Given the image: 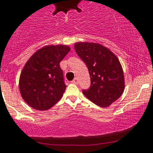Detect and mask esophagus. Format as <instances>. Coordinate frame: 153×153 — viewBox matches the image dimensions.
I'll use <instances>...</instances> for the list:
<instances>
[{
    "mask_svg": "<svg viewBox=\"0 0 153 153\" xmlns=\"http://www.w3.org/2000/svg\"><path fill=\"white\" fill-rule=\"evenodd\" d=\"M72 83H74V84H77V83H78V80H77V79H76V78H74V79H73Z\"/></svg>",
    "mask_w": 153,
    "mask_h": 153,
    "instance_id": "1",
    "label": "esophagus"
}]
</instances>
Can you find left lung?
Wrapping results in <instances>:
<instances>
[{"instance_id":"obj_1","label":"left lung","mask_w":153,"mask_h":153,"mask_svg":"<svg viewBox=\"0 0 153 153\" xmlns=\"http://www.w3.org/2000/svg\"><path fill=\"white\" fill-rule=\"evenodd\" d=\"M75 51L88 68L91 84L83 93L91 102L107 107L120 98L125 82L122 66L117 56L100 44L78 42Z\"/></svg>"}]
</instances>
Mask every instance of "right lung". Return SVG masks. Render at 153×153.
I'll return each mask as SVG.
<instances>
[{
    "label": "right lung",
    "instance_id": "1",
    "mask_svg": "<svg viewBox=\"0 0 153 153\" xmlns=\"http://www.w3.org/2000/svg\"><path fill=\"white\" fill-rule=\"evenodd\" d=\"M70 51L66 45L45 46L24 65L19 88L22 98L30 107L47 110L62 98L67 86L60 63Z\"/></svg>",
    "mask_w": 153,
    "mask_h": 153
}]
</instances>
